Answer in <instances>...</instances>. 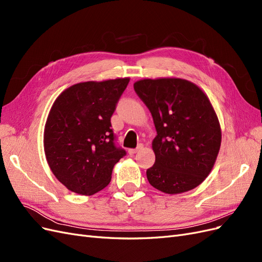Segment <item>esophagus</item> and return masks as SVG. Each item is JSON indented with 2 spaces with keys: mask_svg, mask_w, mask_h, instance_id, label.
I'll list each match as a JSON object with an SVG mask.
<instances>
[{
  "mask_svg": "<svg viewBox=\"0 0 262 262\" xmlns=\"http://www.w3.org/2000/svg\"><path fill=\"white\" fill-rule=\"evenodd\" d=\"M143 147H144V145L142 144V143H140V144L137 146V148H129V149H128V153H129L130 155H133V154H136V153L140 152V150L143 149Z\"/></svg>",
  "mask_w": 262,
  "mask_h": 262,
  "instance_id": "1",
  "label": "esophagus"
}]
</instances>
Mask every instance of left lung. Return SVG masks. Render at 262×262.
<instances>
[{"instance_id": "8db88e82", "label": "left lung", "mask_w": 262, "mask_h": 262, "mask_svg": "<svg viewBox=\"0 0 262 262\" xmlns=\"http://www.w3.org/2000/svg\"><path fill=\"white\" fill-rule=\"evenodd\" d=\"M134 91L152 114L157 136L150 185L169 194L189 191L208 177L221 146V128L209 98L181 78L142 80Z\"/></svg>"}]
</instances>
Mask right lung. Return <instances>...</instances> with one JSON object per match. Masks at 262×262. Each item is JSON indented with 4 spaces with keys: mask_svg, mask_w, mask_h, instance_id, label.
I'll return each mask as SVG.
<instances>
[{
    "mask_svg": "<svg viewBox=\"0 0 262 262\" xmlns=\"http://www.w3.org/2000/svg\"><path fill=\"white\" fill-rule=\"evenodd\" d=\"M129 81L78 83L52 105L45 126V153L53 175L71 191H100L109 185L115 164L126 155L116 143L110 119Z\"/></svg>",
    "mask_w": 262,
    "mask_h": 262,
    "instance_id": "obj_1",
    "label": "right lung"
}]
</instances>
